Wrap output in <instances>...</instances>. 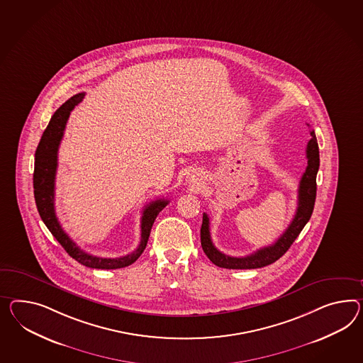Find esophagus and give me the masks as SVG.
<instances>
[{"label":"esophagus","instance_id":"1","mask_svg":"<svg viewBox=\"0 0 363 363\" xmlns=\"http://www.w3.org/2000/svg\"><path fill=\"white\" fill-rule=\"evenodd\" d=\"M188 180H189V183H192V184H200V177H199V174H191L189 177H188Z\"/></svg>","mask_w":363,"mask_h":363}]
</instances>
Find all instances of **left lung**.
Returning a JSON list of instances; mask_svg holds the SVG:
<instances>
[{
  "label": "left lung",
  "mask_w": 363,
  "mask_h": 363,
  "mask_svg": "<svg viewBox=\"0 0 363 363\" xmlns=\"http://www.w3.org/2000/svg\"><path fill=\"white\" fill-rule=\"evenodd\" d=\"M312 138L307 145L308 166L300 179L298 184V209L294 216L292 221L286 229V232L280 235L275 243L269 245L267 247H262L259 250L252 252L247 257H230L216 249V246L211 238V229H209V217L208 214H203V225H201V246L205 255L212 260L216 266L223 269H260L269 266L271 263L277 262L281 255L286 254L291 245L298 238V234L309 221L316 200V177L317 171L320 167V154H318V145H317L316 134L311 130Z\"/></svg>",
  "instance_id": "1"
}]
</instances>
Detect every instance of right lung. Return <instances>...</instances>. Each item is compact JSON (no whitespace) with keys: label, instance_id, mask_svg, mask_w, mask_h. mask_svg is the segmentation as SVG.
Returning a JSON list of instances; mask_svg holds the SVG:
<instances>
[{"label":"right lung","instance_id":"right-lung-1","mask_svg":"<svg viewBox=\"0 0 363 363\" xmlns=\"http://www.w3.org/2000/svg\"><path fill=\"white\" fill-rule=\"evenodd\" d=\"M85 94H77L67 100L51 117L46 130L38 145L34 163V197L38 212L47 229L52 233L68 255L91 269H114L130 266L146 249L150 232L159 212L168 204V200L158 199L145 206L140 220V242L135 250L121 258H100L82 250L62 229L55 213V177L57 168V150L65 134V123L74 106L83 101Z\"/></svg>","mask_w":363,"mask_h":363}]
</instances>
